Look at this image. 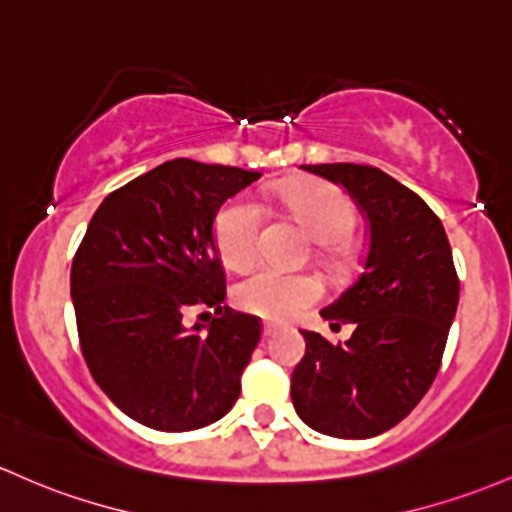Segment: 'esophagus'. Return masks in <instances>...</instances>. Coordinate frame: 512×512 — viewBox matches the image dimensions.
I'll list each match as a JSON object with an SVG mask.
<instances>
[{
    "label": "esophagus",
    "instance_id": "obj_1",
    "mask_svg": "<svg viewBox=\"0 0 512 512\" xmlns=\"http://www.w3.org/2000/svg\"><path fill=\"white\" fill-rule=\"evenodd\" d=\"M277 330H279V325L267 323V320H265V325H262V333H265V338H272V335L277 333Z\"/></svg>",
    "mask_w": 512,
    "mask_h": 512
}]
</instances>
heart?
Returning <instances> with one entry per match:
<instances>
[{"label":"heart","instance_id":"obj_1","mask_svg":"<svg viewBox=\"0 0 512 512\" xmlns=\"http://www.w3.org/2000/svg\"><path fill=\"white\" fill-rule=\"evenodd\" d=\"M279 199L291 216L318 240V262L335 277H347L355 267V252L347 245V235L355 228V209L340 189L323 182H286L277 187ZM265 209L252 196L240 194L230 199L213 221V240L221 260L233 269H247L262 255ZM323 286L311 274L284 272L277 267L257 269L235 289V301L247 313L277 320L301 316L320 301Z\"/></svg>","mask_w":512,"mask_h":512}]
</instances>
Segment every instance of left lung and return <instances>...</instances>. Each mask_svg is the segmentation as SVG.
<instances>
[{"label":"left lung","instance_id":"1","mask_svg":"<svg viewBox=\"0 0 512 512\" xmlns=\"http://www.w3.org/2000/svg\"><path fill=\"white\" fill-rule=\"evenodd\" d=\"M340 184L369 223L362 277L320 316L355 325L333 345L301 330L306 355L291 374V401L308 428L367 440L401 423L435 381L459 303L452 247L418 194L369 165H301Z\"/></svg>","mask_w":512,"mask_h":512}]
</instances>
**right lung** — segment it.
<instances>
[{
    "mask_svg": "<svg viewBox=\"0 0 512 512\" xmlns=\"http://www.w3.org/2000/svg\"><path fill=\"white\" fill-rule=\"evenodd\" d=\"M255 179L260 172L177 157L106 196L77 247L70 294L84 362L145 428H206L238 401L262 325L223 306L213 221ZM196 302L217 316L187 329L181 313Z\"/></svg>",
    "mask_w": 512,
    "mask_h": 512,
    "instance_id": "right-lung-1",
    "label": "right lung"
}]
</instances>
